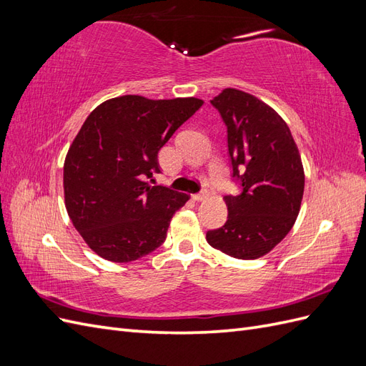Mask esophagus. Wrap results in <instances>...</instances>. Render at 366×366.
Segmentation results:
<instances>
[{
	"instance_id": "1",
	"label": "esophagus",
	"mask_w": 366,
	"mask_h": 366,
	"mask_svg": "<svg viewBox=\"0 0 366 366\" xmlns=\"http://www.w3.org/2000/svg\"><path fill=\"white\" fill-rule=\"evenodd\" d=\"M209 197V192L207 191H202V192H198V194H194L192 195V198L195 202H203L204 198H207Z\"/></svg>"
}]
</instances>
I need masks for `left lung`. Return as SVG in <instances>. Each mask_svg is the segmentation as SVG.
Returning a JSON list of instances; mask_svg holds the SVG:
<instances>
[{"mask_svg": "<svg viewBox=\"0 0 366 366\" xmlns=\"http://www.w3.org/2000/svg\"><path fill=\"white\" fill-rule=\"evenodd\" d=\"M227 129L232 182L227 221L207 230L212 247L238 259L270 252L293 227L304 195L302 162L282 117L252 94L226 88L210 101Z\"/></svg>", "mask_w": 366, "mask_h": 366, "instance_id": "left-lung-1", "label": "left lung"}]
</instances>
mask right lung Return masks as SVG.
<instances>
[{"instance_id":"obj_1","label":"right lung","mask_w":366,"mask_h":366,"mask_svg":"<svg viewBox=\"0 0 366 366\" xmlns=\"http://www.w3.org/2000/svg\"><path fill=\"white\" fill-rule=\"evenodd\" d=\"M203 101L109 99L86 117L64 163L65 207L93 252L136 261L160 247L172 215L189 197L152 186L157 154Z\"/></svg>"}]
</instances>
